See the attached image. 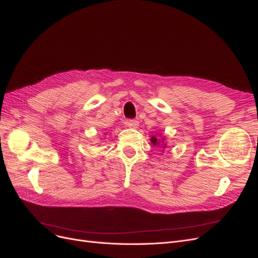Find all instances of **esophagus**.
<instances>
[{"instance_id": "esophagus-1", "label": "esophagus", "mask_w": 258, "mask_h": 258, "mask_svg": "<svg viewBox=\"0 0 258 258\" xmlns=\"http://www.w3.org/2000/svg\"><path fill=\"white\" fill-rule=\"evenodd\" d=\"M126 124L129 128H138L139 126V121L136 119H129L126 121Z\"/></svg>"}]
</instances>
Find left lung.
<instances>
[{
	"label": "left lung",
	"mask_w": 258,
	"mask_h": 258,
	"mask_svg": "<svg viewBox=\"0 0 258 258\" xmlns=\"http://www.w3.org/2000/svg\"><path fill=\"white\" fill-rule=\"evenodd\" d=\"M152 142H153L154 144H157V139H156L155 137H153V138H152ZM158 144H159V143H158Z\"/></svg>",
	"instance_id": "left-lung-1"
}]
</instances>
